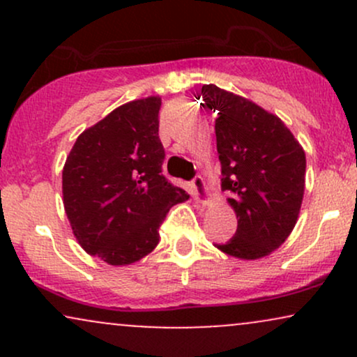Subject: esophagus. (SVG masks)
I'll list each match as a JSON object with an SVG mask.
<instances>
[{"label": "esophagus", "mask_w": 357, "mask_h": 357, "mask_svg": "<svg viewBox=\"0 0 357 357\" xmlns=\"http://www.w3.org/2000/svg\"><path fill=\"white\" fill-rule=\"evenodd\" d=\"M191 188H192V195H195V198L198 199V202L206 203L208 190H206V186H204V181H203L202 176H196V178L192 179Z\"/></svg>", "instance_id": "1"}]
</instances>
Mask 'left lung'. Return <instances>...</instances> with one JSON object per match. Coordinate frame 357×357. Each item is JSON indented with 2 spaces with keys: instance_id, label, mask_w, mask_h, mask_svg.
I'll list each match as a JSON object with an SVG mask.
<instances>
[{
  "instance_id": "obj_1",
  "label": "left lung",
  "mask_w": 357,
  "mask_h": 357,
  "mask_svg": "<svg viewBox=\"0 0 357 357\" xmlns=\"http://www.w3.org/2000/svg\"><path fill=\"white\" fill-rule=\"evenodd\" d=\"M203 107L216 112L221 190L238 218L235 236L215 245L227 255L257 260L296 227L305 188V153L289 127L255 102L203 85Z\"/></svg>"
}]
</instances>
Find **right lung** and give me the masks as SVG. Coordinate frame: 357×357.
I'll list each match as a JSON object with an SVG mask.
<instances>
[{
	"label": "right lung",
	"instance_id": "add662e5",
	"mask_svg": "<svg viewBox=\"0 0 357 357\" xmlns=\"http://www.w3.org/2000/svg\"><path fill=\"white\" fill-rule=\"evenodd\" d=\"M159 97L127 102L77 137L61 173L63 206L80 247L130 265L159 243L169 208L190 198L162 176Z\"/></svg>",
	"mask_w": 357,
	"mask_h": 357
}]
</instances>
